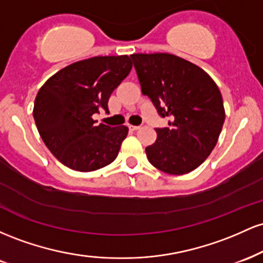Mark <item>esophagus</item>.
<instances>
[{
    "instance_id": "esophagus-1",
    "label": "esophagus",
    "mask_w": 263,
    "mask_h": 263,
    "mask_svg": "<svg viewBox=\"0 0 263 263\" xmlns=\"http://www.w3.org/2000/svg\"><path fill=\"white\" fill-rule=\"evenodd\" d=\"M141 126H134V125H129V129L131 131H137V129H140Z\"/></svg>"
}]
</instances>
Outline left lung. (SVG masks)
<instances>
[{"label":"left lung","mask_w":263,"mask_h":263,"mask_svg":"<svg viewBox=\"0 0 263 263\" xmlns=\"http://www.w3.org/2000/svg\"><path fill=\"white\" fill-rule=\"evenodd\" d=\"M143 95L171 127L156 128L157 140L146 147L157 170L180 176L194 171L215 147L225 121L218 85L201 68L168 53L132 54Z\"/></svg>","instance_id":"left-lung-1"}]
</instances>
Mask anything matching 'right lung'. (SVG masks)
Listing matches in <instances>:
<instances>
[{
	"label": "right lung",
	"instance_id": "right-lung-1",
	"mask_svg": "<svg viewBox=\"0 0 263 263\" xmlns=\"http://www.w3.org/2000/svg\"><path fill=\"white\" fill-rule=\"evenodd\" d=\"M131 69L128 55L93 57L65 66L39 89L33 117L45 146L60 163L92 172L115 161L128 128L96 125L92 115L101 108L107 112L111 93Z\"/></svg>",
	"mask_w": 263,
	"mask_h": 263
}]
</instances>
